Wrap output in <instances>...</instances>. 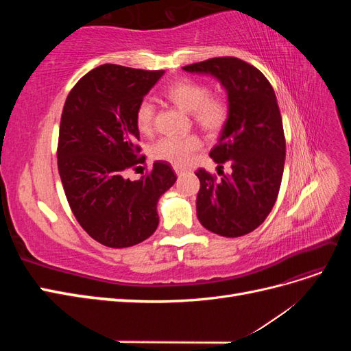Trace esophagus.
Segmentation results:
<instances>
[{
    "mask_svg": "<svg viewBox=\"0 0 351 351\" xmlns=\"http://www.w3.org/2000/svg\"><path fill=\"white\" fill-rule=\"evenodd\" d=\"M173 168H174V171H176V174H182V173L184 171V167H180V165H174Z\"/></svg>",
    "mask_w": 351,
    "mask_h": 351,
    "instance_id": "obj_1",
    "label": "esophagus"
}]
</instances>
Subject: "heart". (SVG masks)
<instances>
[{
	"label": "heart",
	"mask_w": 351,
	"mask_h": 351,
	"mask_svg": "<svg viewBox=\"0 0 351 351\" xmlns=\"http://www.w3.org/2000/svg\"><path fill=\"white\" fill-rule=\"evenodd\" d=\"M164 97L180 110L192 114L195 124L205 134L214 137L224 130L230 117L228 104L219 95H210L206 83L193 79L177 80L164 90ZM154 121V105L149 101H142L136 110L137 130L143 134L151 133ZM199 147L200 141L196 136L162 137L152 145L151 156L158 161L183 165Z\"/></svg>",
	"instance_id": "1"
}]
</instances>
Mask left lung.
Listing matches in <instances>:
<instances>
[{"instance_id": "8db88e82", "label": "left lung", "mask_w": 351, "mask_h": 351, "mask_svg": "<svg viewBox=\"0 0 351 351\" xmlns=\"http://www.w3.org/2000/svg\"><path fill=\"white\" fill-rule=\"evenodd\" d=\"M210 74L227 90L230 117L209 156L218 176L200 168L196 212L200 224L224 237H240L267 219L277 200L285 161V137L277 97L249 62L218 57L183 67ZM227 163L230 171L224 173Z\"/></svg>"}]
</instances>
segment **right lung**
<instances>
[{
  "instance_id": "obj_1",
  "label": "right lung",
  "mask_w": 351,
  "mask_h": 351,
  "mask_svg": "<svg viewBox=\"0 0 351 351\" xmlns=\"http://www.w3.org/2000/svg\"><path fill=\"white\" fill-rule=\"evenodd\" d=\"M164 70L104 64L74 84L61 114L58 173L74 217L107 247H130L151 237L156 204L176 183L171 165L155 161L139 180L127 169L141 156L136 110Z\"/></svg>"
}]
</instances>
